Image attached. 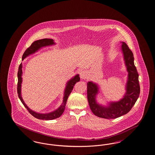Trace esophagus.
Instances as JSON below:
<instances>
[{"label": "esophagus", "mask_w": 155, "mask_h": 155, "mask_svg": "<svg viewBox=\"0 0 155 155\" xmlns=\"http://www.w3.org/2000/svg\"><path fill=\"white\" fill-rule=\"evenodd\" d=\"M80 78L82 80H86L87 78H88L89 74L85 70H81L80 72Z\"/></svg>", "instance_id": "esophagus-1"}]
</instances>
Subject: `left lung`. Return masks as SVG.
Masks as SVG:
<instances>
[{"label":"left lung","instance_id":"left-lung-1","mask_svg":"<svg viewBox=\"0 0 155 155\" xmlns=\"http://www.w3.org/2000/svg\"><path fill=\"white\" fill-rule=\"evenodd\" d=\"M120 42L122 44L120 50L124 64L128 73L125 85L126 92L123 97L118 101L107 102L105 105L100 104L97 101V96L100 93L99 85L93 81L87 83L89 105L93 114L99 118L115 119L126 114L136 103L140 93L138 74L134 63L133 54L126 44Z\"/></svg>","mask_w":155,"mask_h":155}]
</instances>
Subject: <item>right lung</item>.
Wrapping results in <instances>:
<instances>
[{
  "label": "right lung",
  "mask_w": 155,
  "mask_h": 155,
  "mask_svg": "<svg viewBox=\"0 0 155 155\" xmlns=\"http://www.w3.org/2000/svg\"><path fill=\"white\" fill-rule=\"evenodd\" d=\"M56 43L54 42V40L51 38H43L38 40L35 41H34L31 44L30 47L27 48L25 51V52L24 53L22 57V61H24L26 57L31 55L32 54H35V52H37L38 51L40 50L41 48L46 47H49L51 45H55ZM80 75L78 74L75 75L73 77H72L70 80H68L66 87L64 90L63 93V101L61 105H60L56 110L50 112L49 113L46 114H43V113H38L37 112L34 111L30 109L28 106L26 105L22 99V94H21V84L22 82V64L21 63L19 66L18 71V85H17V93L18 94L19 99L22 102V103L25 106V108L28 110V111L29 112V113L32 115L34 117L37 118L38 119L41 120H52L55 119L56 118L60 117L63 113L65 109V106L67 102V100L68 99V96L70 94L75 84L79 82L80 80V78L79 77Z\"/></svg>",
  "instance_id": "right-lung-1"
}]
</instances>
